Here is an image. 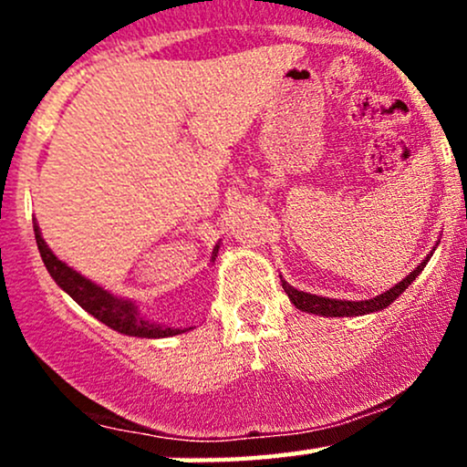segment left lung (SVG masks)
<instances>
[{"label": "left lung", "mask_w": 467, "mask_h": 467, "mask_svg": "<svg viewBox=\"0 0 467 467\" xmlns=\"http://www.w3.org/2000/svg\"><path fill=\"white\" fill-rule=\"evenodd\" d=\"M439 245V244H435ZM435 250V248H432ZM432 252L426 256V259L421 261L420 265L415 267V270L410 272L409 276L401 278L398 285H393L387 292L378 294V296L373 298H367V301H340V298H329V296H316V294H309V292H301V289L292 287L287 281H283V289H285V294L289 296V301L294 303V307L301 309L305 314H316V316H327V318H340V316H347V318H351V316H364V314H373V312H382V309H387L390 303L395 301V298L400 296L401 292H404L406 287L410 285L412 281H415L417 276L421 275V270L426 267L428 261H431Z\"/></svg>", "instance_id": "1"}]
</instances>
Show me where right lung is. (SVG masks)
Masks as SVG:
<instances>
[{
	"mask_svg": "<svg viewBox=\"0 0 467 467\" xmlns=\"http://www.w3.org/2000/svg\"><path fill=\"white\" fill-rule=\"evenodd\" d=\"M35 239L36 248L41 252V259H44V265L50 272V276L55 278V283L63 292L69 294V296L77 301L80 307L88 314H92L96 320L111 327V329L118 331L122 336H136V337H171L180 336L189 329H175V327H166L155 323V320H149L147 316L140 314V307H138L136 301L131 298H122L111 294L109 289L96 285L94 281H89L88 276H83L80 272L69 267L66 261H61L58 256L47 248V244L41 237L39 223L35 222ZM219 254V244L213 248L211 261H215Z\"/></svg>",
	"mask_w": 467,
	"mask_h": 467,
	"instance_id": "1",
	"label": "right lung"
}]
</instances>
